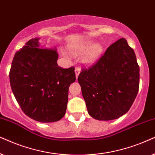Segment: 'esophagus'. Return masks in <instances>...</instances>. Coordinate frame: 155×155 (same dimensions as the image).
<instances>
[{
	"instance_id": "1",
	"label": "esophagus",
	"mask_w": 155,
	"mask_h": 155,
	"mask_svg": "<svg viewBox=\"0 0 155 155\" xmlns=\"http://www.w3.org/2000/svg\"><path fill=\"white\" fill-rule=\"evenodd\" d=\"M80 71H81V69L79 67H76L75 69V74H76V77L78 78L79 76V74L80 73Z\"/></svg>"
}]
</instances>
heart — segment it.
<instances>
[{
    "label": "heart",
    "mask_w": 155,
    "mask_h": 155,
    "mask_svg": "<svg viewBox=\"0 0 155 155\" xmlns=\"http://www.w3.org/2000/svg\"><path fill=\"white\" fill-rule=\"evenodd\" d=\"M93 42L91 41H84L79 44L69 47V51L75 56H79L85 53L82 57V61L86 65H91L98 60L103 52V47L99 43H96L92 46Z\"/></svg>",
    "instance_id": "obj_1"
}]
</instances>
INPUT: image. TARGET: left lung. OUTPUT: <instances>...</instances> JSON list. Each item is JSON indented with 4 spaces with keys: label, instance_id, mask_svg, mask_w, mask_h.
I'll list each match as a JSON object with an SVG mask.
<instances>
[{
    "label": "left lung",
    "instance_id": "obj_1",
    "mask_svg": "<svg viewBox=\"0 0 155 155\" xmlns=\"http://www.w3.org/2000/svg\"><path fill=\"white\" fill-rule=\"evenodd\" d=\"M88 113L98 120L125 114L137 96L140 67L135 51L121 38L108 47L91 67L78 77Z\"/></svg>",
    "mask_w": 155,
    "mask_h": 155
}]
</instances>
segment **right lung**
Segmentation results:
<instances>
[{"instance_id":"obj_1","label":"right lung","mask_w":155,"mask_h":155,"mask_svg":"<svg viewBox=\"0 0 155 155\" xmlns=\"http://www.w3.org/2000/svg\"><path fill=\"white\" fill-rule=\"evenodd\" d=\"M57 59L56 48H45L35 38L15 54L12 61L9 77L15 98L25 114L38 122H56L67 110L75 68L62 69Z\"/></svg>"}]
</instances>
